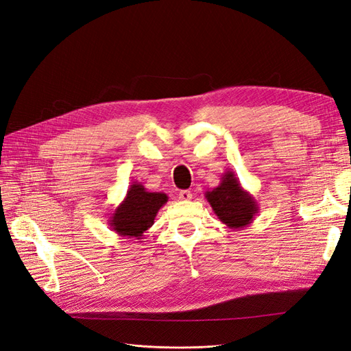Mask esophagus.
<instances>
[{
    "mask_svg": "<svg viewBox=\"0 0 351 351\" xmlns=\"http://www.w3.org/2000/svg\"><path fill=\"white\" fill-rule=\"evenodd\" d=\"M192 192H190V190H182V192L178 193V197L182 199V200H190L192 199Z\"/></svg>",
    "mask_w": 351,
    "mask_h": 351,
    "instance_id": "34e87169",
    "label": "esophagus"
}]
</instances>
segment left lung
Wrapping results in <instances>:
<instances>
[{
    "label": "left lung",
    "instance_id": "left-lung-1",
    "mask_svg": "<svg viewBox=\"0 0 351 351\" xmlns=\"http://www.w3.org/2000/svg\"><path fill=\"white\" fill-rule=\"evenodd\" d=\"M205 197L218 219L231 230L249 227L259 212L256 199L241 187L231 169L222 174L217 187L205 192Z\"/></svg>",
    "mask_w": 351,
    "mask_h": 351
}]
</instances>
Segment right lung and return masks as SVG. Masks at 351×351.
Returning <instances> with one entry per match:
<instances>
[{
    "instance_id": "right-lung-1",
    "label": "right lung",
    "mask_w": 351,
    "mask_h": 351,
    "mask_svg": "<svg viewBox=\"0 0 351 351\" xmlns=\"http://www.w3.org/2000/svg\"><path fill=\"white\" fill-rule=\"evenodd\" d=\"M167 202L168 196L164 192H149L142 183L134 182L108 218V226L120 237L141 240Z\"/></svg>"
}]
</instances>
